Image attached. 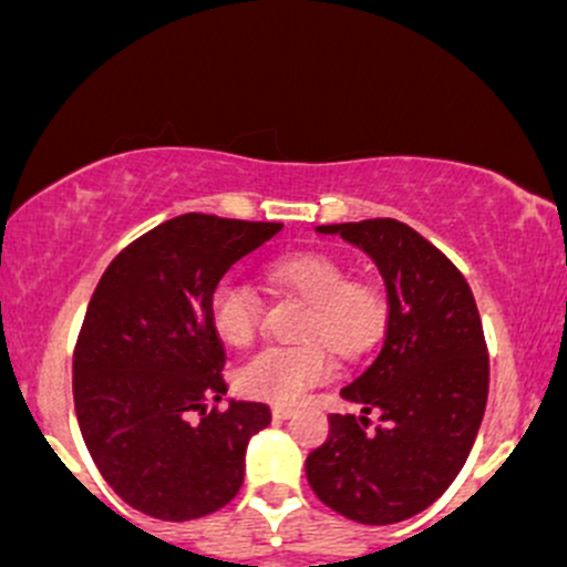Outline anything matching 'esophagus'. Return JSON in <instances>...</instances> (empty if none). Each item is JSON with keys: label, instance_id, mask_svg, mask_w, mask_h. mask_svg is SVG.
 <instances>
[{"label": "esophagus", "instance_id": "esophagus-1", "mask_svg": "<svg viewBox=\"0 0 567 567\" xmlns=\"http://www.w3.org/2000/svg\"><path fill=\"white\" fill-rule=\"evenodd\" d=\"M295 416V408L289 405H272V419H278V422H284V419Z\"/></svg>", "mask_w": 567, "mask_h": 567}]
</instances>
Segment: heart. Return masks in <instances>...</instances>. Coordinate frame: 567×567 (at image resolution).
<instances>
[{
	"mask_svg": "<svg viewBox=\"0 0 567 567\" xmlns=\"http://www.w3.org/2000/svg\"><path fill=\"white\" fill-rule=\"evenodd\" d=\"M270 286L308 306L302 334L324 338L340 357H359L379 338L386 300L370 281H349V270L330 254H289L265 267ZM261 302L248 284L227 278L210 295V324L229 346H248L259 330ZM334 362L324 343L270 346L243 364L240 389L272 405H297L330 381Z\"/></svg>",
	"mask_w": 567,
	"mask_h": 567,
	"instance_id": "1",
	"label": "heart"
}]
</instances>
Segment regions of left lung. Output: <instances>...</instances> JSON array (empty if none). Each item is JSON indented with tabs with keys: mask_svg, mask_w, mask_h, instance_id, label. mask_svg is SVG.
Returning a JSON list of instances; mask_svg holds the SVG:
<instances>
[{
	"mask_svg": "<svg viewBox=\"0 0 567 567\" xmlns=\"http://www.w3.org/2000/svg\"><path fill=\"white\" fill-rule=\"evenodd\" d=\"M368 254L386 286V334L373 362L340 398L364 416H330V437L308 454L321 503L359 525L422 514L452 486L484 419L489 359L473 291L422 235L394 218L327 224ZM382 424L367 432V413Z\"/></svg>",
	"mask_w": 567,
	"mask_h": 567,
	"instance_id": "left-lung-1",
	"label": "left lung"
}]
</instances>
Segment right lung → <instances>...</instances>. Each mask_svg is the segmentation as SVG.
I'll use <instances>...</instances> for the list:
<instances>
[{
    "label": "right lung",
    "mask_w": 567,
    "mask_h": 567,
    "mask_svg": "<svg viewBox=\"0 0 567 567\" xmlns=\"http://www.w3.org/2000/svg\"><path fill=\"white\" fill-rule=\"evenodd\" d=\"M281 229L184 213L126 246L96 284L72 359L75 413L102 478L140 514L199 519L240 492L248 441L272 416L251 400L208 411L227 394L210 295Z\"/></svg>",
    "instance_id": "add662e5"
}]
</instances>
